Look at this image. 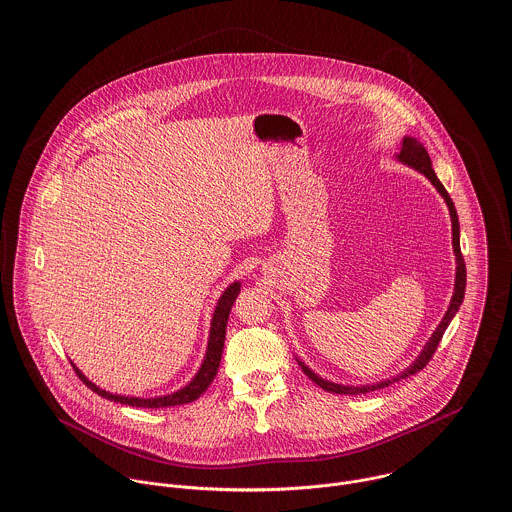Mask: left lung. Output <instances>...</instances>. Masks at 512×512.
<instances>
[{
	"mask_svg": "<svg viewBox=\"0 0 512 512\" xmlns=\"http://www.w3.org/2000/svg\"><path fill=\"white\" fill-rule=\"evenodd\" d=\"M396 159L402 161L404 165H408V167H412V169L424 173V175L432 181V185L438 189L439 195L443 197V201H445V205H447V209H449V217H451V236H453V254H455V288H453V295H451L449 307H447V311H445V315H443L438 329L434 331V335H432L430 341L426 343L424 351L418 355V359H416L412 365L408 366L404 372H400L398 376H394V378H388V380H382V382H376V384L345 386V384H337V382H331V380L321 378V376L315 374L309 366L303 365V363L297 359L301 370H303L317 386H321L323 390L333 392V394H351V396H355V394H366V392H372V390H380V388H384V386H388V384H392V382H396V380H400V378H406V376H410V374L420 372L424 366L430 363V359L434 357V353H436V349H438L439 341H441V337H443L447 325L451 323V319H453L455 313L459 311V305L463 303L467 272H465V262H463V256H461V246H459V220H457L455 205H453V201L449 199L445 187L439 183L438 175H436V171L432 169V159H430L426 147L422 146L416 138L406 136V138L402 140V147H400V153H396Z\"/></svg>",
	"mask_w": 512,
	"mask_h": 512,
	"instance_id": "obj_1",
	"label": "left lung"
}]
</instances>
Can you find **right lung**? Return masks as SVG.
Segmentation results:
<instances>
[{
    "label": "right lung",
    "instance_id": "obj_1",
    "mask_svg": "<svg viewBox=\"0 0 512 512\" xmlns=\"http://www.w3.org/2000/svg\"><path fill=\"white\" fill-rule=\"evenodd\" d=\"M240 292V282L230 284L224 293L220 295L211 319V333H209V345H207V353L203 359V365L199 368V372L195 374V378L183 386L181 390L167 394V396H155V398H138V396H120V394H112L102 390L100 386H96L94 382H90L76 366L73 365L78 378L98 396L112 400V402H120L126 406H136V408H167V406H181V404H189L193 400H197L213 382V378L217 376L219 370L220 357H222V347H224V335H226V323H228V313L232 309V303L236 299V295Z\"/></svg>",
    "mask_w": 512,
    "mask_h": 512
}]
</instances>
